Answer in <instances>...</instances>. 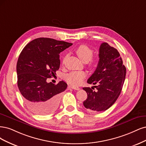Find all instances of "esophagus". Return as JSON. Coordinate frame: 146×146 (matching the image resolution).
<instances>
[{"instance_id":"esophagus-1","label":"esophagus","mask_w":146,"mask_h":146,"mask_svg":"<svg viewBox=\"0 0 146 146\" xmlns=\"http://www.w3.org/2000/svg\"><path fill=\"white\" fill-rule=\"evenodd\" d=\"M71 87L72 89H74V90H80V88L78 87H76V86H72Z\"/></svg>"}]
</instances>
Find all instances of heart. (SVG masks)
I'll use <instances>...</instances> for the list:
<instances>
[{
  "label": "heart",
  "mask_w": 146,
  "mask_h": 146,
  "mask_svg": "<svg viewBox=\"0 0 146 146\" xmlns=\"http://www.w3.org/2000/svg\"><path fill=\"white\" fill-rule=\"evenodd\" d=\"M75 52L78 57L81 59L84 62H88L90 65H94L96 63L97 59L92 58L93 51L90 47L86 45H81L75 49ZM65 60V57L63 59V63ZM87 74L86 72L82 71L72 72L68 74L66 78V81L73 86H79L84 79L86 78Z\"/></svg>",
  "instance_id": "heart-1"
}]
</instances>
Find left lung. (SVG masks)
Here are the masks:
<instances>
[{"label":"left lung","mask_w":146,"mask_h":146,"mask_svg":"<svg viewBox=\"0 0 146 146\" xmlns=\"http://www.w3.org/2000/svg\"><path fill=\"white\" fill-rule=\"evenodd\" d=\"M96 69L87 80V83L97 86L84 87L87 98L83 104L88 110L102 111L116 102L125 81L126 68L119 53L106 42L101 44ZM97 88L95 92L92 90Z\"/></svg>","instance_id":"1"}]
</instances>
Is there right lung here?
<instances>
[{
  "mask_svg": "<svg viewBox=\"0 0 146 146\" xmlns=\"http://www.w3.org/2000/svg\"><path fill=\"white\" fill-rule=\"evenodd\" d=\"M69 42L40 37L31 41L21 53L16 70L17 86L27 107L38 115L53 113L67 87L63 81L48 83L60 66L59 53L72 45Z\"/></svg>",
  "mask_w": 146,
  "mask_h": 146,
  "instance_id": "obj_1",
  "label": "right lung"
}]
</instances>
